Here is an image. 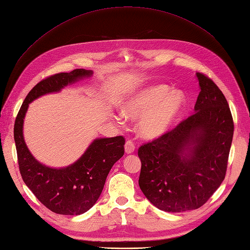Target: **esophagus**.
I'll return each instance as SVG.
<instances>
[{
  "label": "esophagus",
  "mask_w": 250,
  "mask_h": 250,
  "mask_svg": "<svg viewBox=\"0 0 250 250\" xmlns=\"http://www.w3.org/2000/svg\"><path fill=\"white\" fill-rule=\"evenodd\" d=\"M134 150H135L134 143H133L131 140L127 141L126 144H125V152H126L127 154H130V153H133V152H134Z\"/></svg>",
  "instance_id": "1"
}]
</instances>
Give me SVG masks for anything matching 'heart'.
<instances>
[{"instance_id": "b5f03b06", "label": "heart", "mask_w": 250, "mask_h": 250, "mask_svg": "<svg viewBox=\"0 0 250 250\" xmlns=\"http://www.w3.org/2000/svg\"><path fill=\"white\" fill-rule=\"evenodd\" d=\"M186 105L185 94L171 90L166 84H155L142 88L123 104V115L127 118L143 116L139 124L143 138L156 139L165 134L183 112Z\"/></svg>"}]
</instances>
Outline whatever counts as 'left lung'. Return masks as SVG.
I'll use <instances>...</instances> for the list:
<instances>
[{
	"label": "left lung",
	"instance_id": "1",
	"mask_svg": "<svg viewBox=\"0 0 250 250\" xmlns=\"http://www.w3.org/2000/svg\"><path fill=\"white\" fill-rule=\"evenodd\" d=\"M200 93L192 116L139 148V185L165 211L202 207L225 177L233 135L232 116L215 82L197 73Z\"/></svg>",
	"mask_w": 250,
	"mask_h": 250
}]
</instances>
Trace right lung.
Here are the masks:
<instances>
[{
  "instance_id": "1",
  "label": "right lung",
  "mask_w": 250,
  "mask_h": 250,
  "mask_svg": "<svg viewBox=\"0 0 250 250\" xmlns=\"http://www.w3.org/2000/svg\"><path fill=\"white\" fill-rule=\"evenodd\" d=\"M92 74V71L76 69L40 81L25 98L14 123V142L21 178L44 207L60 215L83 214L97 202L111 167L124 155L125 139L122 135L97 139L76 163L54 169L37 162L30 153L22 137V124L29 103L42 95L59 92Z\"/></svg>"
}]
</instances>
